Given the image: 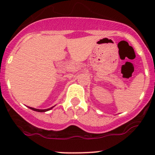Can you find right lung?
<instances>
[{
    "mask_svg": "<svg viewBox=\"0 0 155 155\" xmlns=\"http://www.w3.org/2000/svg\"><path fill=\"white\" fill-rule=\"evenodd\" d=\"M52 108H53V107H52ZM52 108H50V109H35V108L29 107V109H32V110H34V111H36V112H39V113H44V112H46V111L50 110Z\"/></svg>",
    "mask_w": 155,
    "mask_h": 155,
    "instance_id": "add662e5",
    "label": "right lung"
}]
</instances>
